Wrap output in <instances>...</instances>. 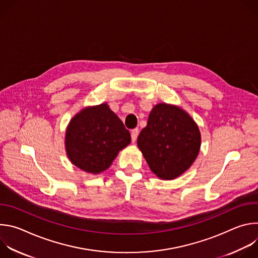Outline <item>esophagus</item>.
I'll use <instances>...</instances> for the list:
<instances>
[{
	"instance_id": "1",
	"label": "esophagus",
	"mask_w": 258,
	"mask_h": 258,
	"mask_svg": "<svg viewBox=\"0 0 258 258\" xmlns=\"http://www.w3.org/2000/svg\"><path fill=\"white\" fill-rule=\"evenodd\" d=\"M131 135H132V141H133V143H135L137 141V138H138V135H139V130L138 128L133 130Z\"/></svg>"
}]
</instances>
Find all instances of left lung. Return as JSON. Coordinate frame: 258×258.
I'll use <instances>...</instances> for the list:
<instances>
[{
	"label": "left lung",
	"mask_w": 258,
	"mask_h": 258,
	"mask_svg": "<svg viewBox=\"0 0 258 258\" xmlns=\"http://www.w3.org/2000/svg\"><path fill=\"white\" fill-rule=\"evenodd\" d=\"M137 143L152 172L160 179L169 180L194 163L200 151L201 134L187 111L162 102L152 108Z\"/></svg>",
	"instance_id": "8db88e82"
}]
</instances>
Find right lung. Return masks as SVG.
<instances>
[{"label": "right lung", "mask_w": 258, "mask_h": 258, "mask_svg": "<svg viewBox=\"0 0 258 258\" xmlns=\"http://www.w3.org/2000/svg\"><path fill=\"white\" fill-rule=\"evenodd\" d=\"M68 159L85 172L99 174L131 143V134L107 103L87 106L73 116L65 132Z\"/></svg>", "instance_id": "obj_1"}]
</instances>
